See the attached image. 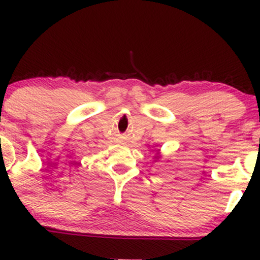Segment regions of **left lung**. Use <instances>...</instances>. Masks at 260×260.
Segmentation results:
<instances>
[{"instance_id": "1", "label": "left lung", "mask_w": 260, "mask_h": 260, "mask_svg": "<svg viewBox=\"0 0 260 260\" xmlns=\"http://www.w3.org/2000/svg\"><path fill=\"white\" fill-rule=\"evenodd\" d=\"M158 151H159V149H158ZM159 157H161V156H159V153H158V152H157L156 156H154V158H156V161H157V158H159Z\"/></svg>"}]
</instances>
